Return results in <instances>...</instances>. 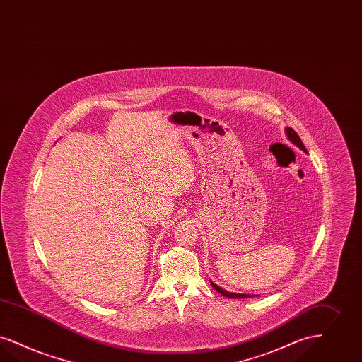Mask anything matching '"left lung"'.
Instances as JSON below:
<instances>
[{
  "label": "left lung",
  "instance_id": "8db88e82",
  "mask_svg": "<svg viewBox=\"0 0 362 362\" xmlns=\"http://www.w3.org/2000/svg\"><path fill=\"white\" fill-rule=\"evenodd\" d=\"M286 134H287V137H288V140L292 144L299 146L302 151L307 152V151H305V146H304L302 140H300V137L298 136V133H296L295 130L292 129V128H286ZM211 286H213L214 289L218 291L221 295H223V296H226V298H230V299H244V298L253 296V295H247V293H233V292H229V291H226V289L219 288L217 284L213 283V281H211Z\"/></svg>",
  "mask_w": 362,
  "mask_h": 362
}]
</instances>
